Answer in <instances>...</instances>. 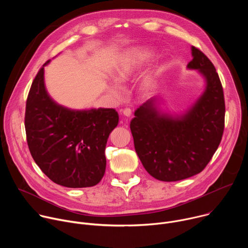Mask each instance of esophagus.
I'll return each instance as SVG.
<instances>
[{
  "label": "esophagus",
  "instance_id": "34e87169",
  "mask_svg": "<svg viewBox=\"0 0 248 248\" xmlns=\"http://www.w3.org/2000/svg\"><path fill=\"white\" fill-rule=\"evenodd\" d=\"M123 114H124V116H125V117H130L131 114H132V111H131L130 108H125V109L123 111Z\"/></svg>",
  "mask_w": 248,
  "mask_h": 248
}]
</instances>
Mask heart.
Here are the masks:
<instances>
[{
  "mask_svg": "<svg viewBox=\"0 0 248 248\" xmlns=\"http://www.w3.org/2000/svg\"><path fill=\"white\" fill-rule=\"evenodd\" d=\"M155 56V51L146 47L131 48L119 58L114 70L115 79L120 83L127 81L141 67L154 59ZM109 91L112 94L117 95L119 93V86L117 84H111L109 86Z\"/></svg>",
  "mask_w": 248,
  "mask_h": 248,
  "instance_id": "heart-1",
  "label": "heart"
}]
</instances>
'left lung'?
<instances>
[{
    "mask_svg": "<svg viewBox=\"0 0 248 248\" xmlns=\"http://www.w3.org/2000/svg\"><path fill=\"white\" fill-rule=\"evenodd\" d=\"M188 69L205 80L199 98L184 114L170 115L153 97L134 112L130 122L135 151L145 170L162 182L182 181L199 173L213 157L225 126V100L214 64L191 47Z\"/></svg>",
    "mask_w": 248,
    "mask_h": 248,
    "instance_id": "1",
    "label": "left lung"
}]
</instances>
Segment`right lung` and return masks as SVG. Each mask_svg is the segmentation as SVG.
Segmentation results:
<instances>
[{
	"label": "right lung",
	"mask_w": 248,
	"mask_h": 248,
	"mask_svg": "<svg viewBox=\"0 0 248 248\" xmlns=\"http://www.w3.org/2000/svg\"><path fill=\"white\" fill-rule=\"evenodd\" d=\"M35 77L25 109V131L35 163L55 184L72 188L90 187L106 170L105 148L119 124L115 109L72 110L47 92L44 66Z\"/></svg>",
	"instance_id": "1"
}]
</instances>
